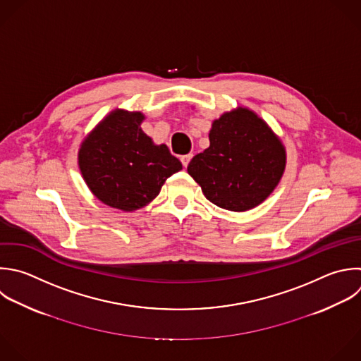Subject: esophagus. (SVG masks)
Returning <instances> with one entry per match:
<instances>
[{
  "label": "esophagus",
  "instance_id": "obj_1",
  "mask_svg": "<svg viewBox=\"0 0 361 361\" xmlns=\"http://www.w3.org/2000/svg\"><path fill=\"white\" fill-rule=\"evenodd\" d=\"M190 159H192V154H188V155H183V157H180V161H182V165L186 168L188 165H189V162H190Z\"/></svg>",
  "mask_w": 361,
  "mask_h": 361
}]
</instances>
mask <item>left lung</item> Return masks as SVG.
<instances>
[{"instance_id":"8db88e82","label":"left lung","mask_w":361,"mask_h":361,"mask_svg":"<svg viewBox=\"0 0 361 361\" xmlns=\"http://www.w3.org/2000/svg\"><path fill=\"white\" fill-rule=\"evenodd\" d=\"M210 147L195 155L189 175L216 206L245 212L264 202L285 169V148L247 109L223 114L212 126Z\"/></svg>"}]
</instances>
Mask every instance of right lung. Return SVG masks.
<instances>
[{
  "label": "right lung",
  "instance_id": "obj_1",
  "mask_svg": "<svg viewBox=\"0 0 361 361\" xmlns=\"http://www.w3.org/2000/svg\"><path fill=\"white\" fill-rule=\"evenodd\" d=\"M141 113L113 111L83 141L79 166L103 203L137 210L155 199L165 180L182 169L165 144L155 145L141 130Z\"/></svg>",
  "mask_w": 361,
  "mask_h": 361
}]
</instances>
